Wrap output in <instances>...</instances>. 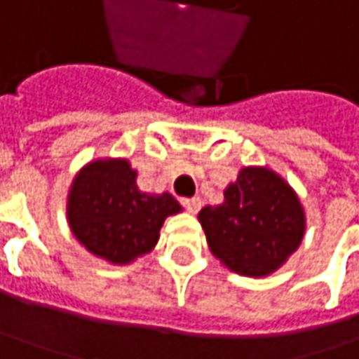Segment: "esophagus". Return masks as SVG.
Instances as JSON below:
<instances>
[{
	"label": "esophagus",
	"instance_id": "esophagus-1",
	"mask_svg": "<svg viewBox=\"0 0 359 359\" xmlns=\"http://www.w3.org/2000/svg\"><path fill=\"white\" fill-rule=\"evenodd\" d=\"M184 208H186L189 214H198L201 208V200L200 198H187V200H182Z\"/></svg>",
	"mask_w": 359,
	"mask_h": 359
}]
</instances>
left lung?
Listing matches in <instances>:
<instances>
[{"mask_svg":"<svg viewBox=\"0 0 359 359\" xmlns=\"http://www.w3.org/2000/svg\"><path fill=\"white\" fill-rule=\"evenodd\" d=\"M212 254L231 271L264 278L282 268L306 233V212L282 175L269 168H241L224 203L198 214Z\"/></svg>","mask_w":359,"mask_h":359,"instance_id":"left-lung-1","label":"left lung"}]
</instances>
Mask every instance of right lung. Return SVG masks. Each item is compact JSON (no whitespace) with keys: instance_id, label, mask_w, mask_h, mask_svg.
Segmentation results:
<instances>
[{"instance_id":"right-lung-1","label":"right lung","mask_w":359,"mask_h":359,"mask_svg":"<svg viewBox=\"0 0 359 359\" xmlns=\"http://www.w3.org/2000/svg\"><path fill=\"white\" fill-rule=\"evenodd\" d=\"M128 159H93L67 194V222L77 241L109 264H131L149 254L168 215L182 212L172 194H145Z\"/></svg>"}]
</instances>
